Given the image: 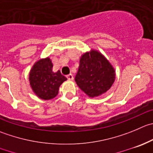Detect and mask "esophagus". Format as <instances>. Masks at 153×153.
<instances>
[{"label":"esophagus","mask_w":153,"mask_h":153,"mask_svg":"<svg viewBox=\"0 0 153 153\" xmlns=\"http://www.w3.org/2000/svg\"><path fill=\"white\" fill-rule=\"evenodd\" d=\"M66 78H67V79L69 80V81H72V80H73V75H72V74H69V75H66Z\"/></svg>","instance_id":"esophagus-1"}]
</instances>
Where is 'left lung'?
<instances>
[{"instance_id": "1", "label": "left lung", "mask_w": 153, "mask_h": 153, "mask_svg": "<svg viewBox=\"0 0 153 153\" xmlns=\"http://www.w3.org/2000/svg\"><path fill=\"white\" fill-rule=\"evenodd\" d=\"M115 78V69L99 51L92 48L81 56L75 81L89 97H97L106 93Z\"/></svg>"}]
</instances>
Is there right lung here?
Segmentation results:
<instances>
[{
  "label": "right lung",
  "mask_w": 153,
  "mask_h": 153,
  "mask_svg": "<svg viewBox=\"0 0 153 153\" xmlns=\"http://www.w3.org/2000/svg\"><path fill=\"white\" fill-rule=\"evenodd\" d=\"M49 57L39 59L29 72V82L33 92L43 100L54 99L58 94L60 86L67 80L60 70L54 72Z\"/></svg>",
  "instance_id": "add662e5"
}]
</instances>
